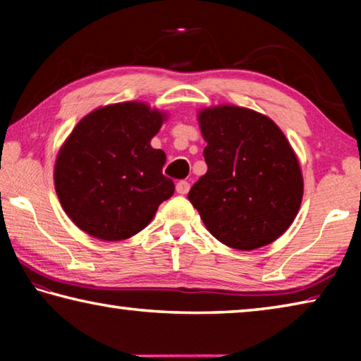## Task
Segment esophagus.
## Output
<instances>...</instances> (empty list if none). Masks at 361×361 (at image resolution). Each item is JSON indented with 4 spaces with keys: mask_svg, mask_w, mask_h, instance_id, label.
Wrapping results in <instances>:
<instances>
[{
    "mask_svg": "<svg viewBox=\"0 0 361 361\" xmlns=\"http://www.w3.org/2000/svg\"><path fill=\"white\" fill-rule=\"evenodd\" d=\"M188 191H189V183L188 181L181 180V181L176 183V192L185 195V194H188Z\"/></svg>",
    "mask_w": 361,
    "mask_h": 361,
    "instance_id": "34e87169",
    "label": "esophagus"
}]
</instances>
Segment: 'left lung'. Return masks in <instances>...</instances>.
Masks as SVG:
<instances>
[{"mask_svg":"<svg viewBox=\"0 0 361 361\" xmlns=\"http://www.w3.org/2000/svg\"><path fill=\"white\" fill-rule=\"evenodd\" d=\"M207 173L188 199L210 234L235 250H255L290 228L302 200V173L283 132L267 116L219 105L199 113Z\"/></svg>","mask_w":361,"mask_h":361,"instance_id":"left-lung-1","label":"left lung"}]
</instances>
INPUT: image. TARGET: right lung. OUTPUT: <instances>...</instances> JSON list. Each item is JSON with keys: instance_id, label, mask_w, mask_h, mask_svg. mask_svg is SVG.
<instances>
[{"instance_id": "obj_1", "label": "right lung", "mask_w": 361, "mask_h": 361, "mask_svg": "<svg viewBox=\"0 0 361 361\" xmlns=\"http://www.w3.org/2000/svg\"><path fill=\"white\" fill-rule=\"evenodd\" d=\"M166 114L142 102L95 109L78 122L59 151L54 183L79 229L114 242L138 234L175 192L162 175L166 152L151 138Z\"/></svg>"}]
</instances>
